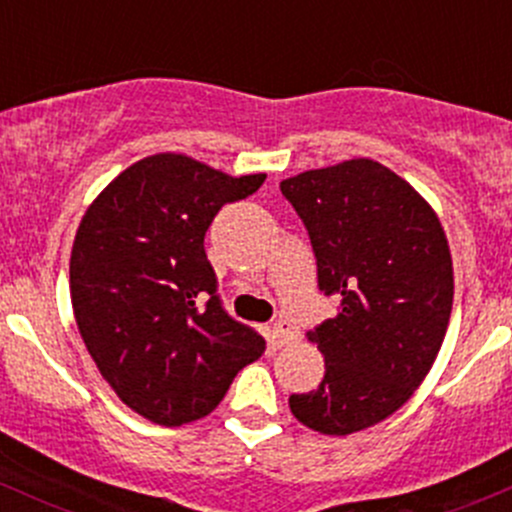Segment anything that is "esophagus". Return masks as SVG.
I'll return each mask as SVG.
<instances>
[{
    "label": "esophagus",
    "instance_id": "1",
    "mask_svg": "<svg viewBox=\"0 0 512 512\" xmlns=\"http://www.w3.org/2000/svg\"><path fill=\"white\" fill-rule=\"evenodd\" d=\"M299 339V329L294 327L287 319H280V322L272 324V342L277 347H287V344H294Z\"/></svg>",
    "mask_w": 512,
    "mask_h": 512
}]
</instances>
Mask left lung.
<instances>
[{
    "instance_id": "1",
    "label": "left lung",
    "mask_w": 512,
    "mask_h": 512,
    "mask_svg": "<svg viewBox=\"0 0 512 512\" xmlns=\"http://www.w3.org/2000/svg\"><path fill=\"white\" fill-rule=\"evenodd\" d=\"M312 240L337 317L307 332L324 379L289 396L294 418L349 436L399 411L436 361L453 307V260L436 210L386 165L352 158L280 183Z\"/></svg>"
}]
</instances>
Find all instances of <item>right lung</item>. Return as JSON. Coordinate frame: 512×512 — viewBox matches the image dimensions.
I'll return each mask as SVG.
<instances>
[{"instance_id":"right-lung-1","label":"right lung","mask_w":512,"mask_h":512,"mask_svg":"<svg viewBox=\"0 0 512 512\" xmlns=\"http://www.w3.org/2000/svg\"><path fill=\"white\" fill-rule=\"evenodd\" d=\"M265 178L156 153L86 208L71 247V307L101 376L138 416L160 426L208 416L265 352V339L220 307L203 245L218 210Z\"/></svg>"}]
</instances>
